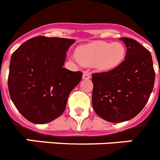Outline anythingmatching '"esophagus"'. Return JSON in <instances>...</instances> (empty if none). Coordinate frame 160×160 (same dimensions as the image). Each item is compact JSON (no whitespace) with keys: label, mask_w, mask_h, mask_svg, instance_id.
Instances as JSON below:
<instances>
[{"label":"esophagus","mask_w":160,"mask_h":160,"mask_svg":"<svg viewBox=\"0 0 160 160\" xmlns=\"http://www.w3.org/2000/svg\"><path fill=\"white\" fill-rule=\"evenodd\" d=\"M90 78V73H88V72L85 71L84 73H83V75H82V79H84V80H88V79Z\"/></svg>","instance_id":"obj_1"}]
</instances>
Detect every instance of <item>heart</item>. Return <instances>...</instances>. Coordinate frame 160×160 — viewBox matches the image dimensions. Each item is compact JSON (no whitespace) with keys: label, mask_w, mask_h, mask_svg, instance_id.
Here are the masks:
<instances>
[{"label":"heart","mask_w":160,"mask_h":160,"mask_svg":"<svg viewBox=\"0 0 160 160\" xmlns=\"http://www.w3.org/2000/svg\"><path fill=\"white\" fill-rule=\"evenodd\" d=\"M126 55V49L119 42L96 41L78 46L75 58L85 66H94L100 71H108L119 66Z\"/></svg>","instance_id":"1"}]
</instances>
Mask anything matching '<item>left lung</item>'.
<instances>
[{
  "mask_svg": "<svg viewBox=\"0 0 160 160\" xmlns=\"http://www.w3.org/2000/svg\"><path fill=\"white\" fill-rule=\"evenodd\" d=\"M125 60L107 72L92 74L93 108L106 121L120 122L135 117L149 99L155 73L149 50L132 38H122Z\"/></svg>",
  "mask_w": 160,
  "mask_h": 160,
  "instance_id": "obj_1",
  "label": "left lung"
}]
</instances>
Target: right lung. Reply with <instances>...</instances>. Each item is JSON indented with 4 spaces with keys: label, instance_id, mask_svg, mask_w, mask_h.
I'll list each match as a JSON object with an SVG mask.
<instances>
[{
    "label": "right lung",
    "instance_id": "obj_1",
    "mask_svg": "<svg viewBox=\"0 0 160 160\" xmlns=\"http://www.w3.org/2000/svg\"><path fill=\"white\" fill-rule=\"evenodd\" d=\"M75 40L38 36L12 54L8 87L11 99L29 122L44 124L58 118L69 94L80 82L81 71L63 68L66 51Z\"/></svg>",
    "mask_w": 160,
    "mask_h": 160
}]
</instances>
